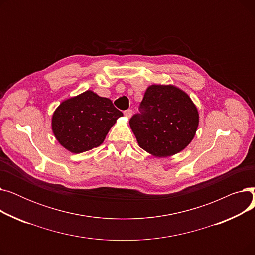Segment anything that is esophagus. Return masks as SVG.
Masks as SVG:
<instances>
[{"label": "esophagus", "instance_id": "34e87169", "mask_svg": "<svg viewBox=\"0 0 255 255\" xmlns=\"http://www.w3.org/2000/svg\"><path fill=\"white\" fill-rule=\"evenodd\" d=\"M124 115L127 117V118H130L131 116H132V110H126V111H124Z\"/></svg>", "mask_w": 255, "mask_h": 255}]
</instances>
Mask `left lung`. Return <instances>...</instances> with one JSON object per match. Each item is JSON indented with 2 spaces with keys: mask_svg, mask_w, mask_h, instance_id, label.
<instances>
[{
  "mask_svg": "<svg viewBox=\"0 0 255 255\" xmlns=\"http://www.w3.org/2000/svg\"><path fill=\"white\" fill-rule=\"evenodd\" d=\"M141 149L156 157L175 155L193 139L198 112L190 97L173 86L146 89L139 114L129 121Z\"/></svg>",
  "mask_w": 255,
  "mask_h": 255,
  "instance_id": "left-lung-1",
  "label": "left lung"
}]
</instances>
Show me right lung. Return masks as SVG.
<instances>
[{"mask_svg":"<svg viewBox=\"0 0 255 255\" xmlns=\"http://www.w3.org/2000/svg\"><path fill=\"white\" fill-rule=\"evenodd\" d=\"M122 116L112 100L86 91L59 105L53 113L51 127L65 149L79 154L99 146L117 119Z\"/></svg>","mask_w":255,"mask_h":255,"instance_id":"right-lung-1","label":"right lung"}]
</instances>
